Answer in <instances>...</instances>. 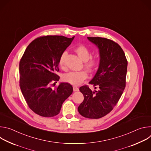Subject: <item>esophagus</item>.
Returning <instances> with one entry per match:
<instances>
[{"mask_svg":"<svg viewBox=\"0 0 151 151\" xmlns=\"http://www.w3.org/2000/svg\"><path fill=\"white\" fill-rule=\"evenodd\" d=\"M73 91H79V88L76 87V86H73Z\"/></svg>","mask_w":151,"mask_h":151,"instance_id":"esophagus-1","label":"esophagus"}]
</instances>
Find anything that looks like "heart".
<instances>
[{"label": "heart", "instance_id": "1", "mask_svg": "<svg viewBox=\"0 0 151 151\" xmlns=\"http://www.w3.org/2000/svg\"><path fill=\"white\" fill-rule=\"evenodd\" d=\"M75 52L79 57L84 61V66L89 70H94L97 65L98 60L96 57H90L91 52L89 49L83 45H79L75 48ZM67 52L64 51L61 53L59 58V65L61 68L64 67V60L67 55ZM88 73L85 70L78 72H70L63 75L64 81L72 85H78L87 78Z\"/></svg>", "mask_w": 151, "mask_h": 151}]
</instances>
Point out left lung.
<instances>
[{
    "mask_svg": "<svg viewBox=\"0 0 151 151\" xmlns=\"http://www.w3.org/2000/svg\"><path fill=\"white\" fill-rule=\"evenodd\" d=\"M99 51V69L87 85L79 88L83 101L78 107L83 117L99 119L108 114L119 101L125 87L128 62L121 47L114 41L100 37H88Z\"/></svg>",
    "mask_w": 151,
    "mask_h": 151,
    "instance_id": "8db88e82",
    "label": "left lung"
}]
</instances>
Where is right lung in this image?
I'll return each mask as SVG.
<instances>
[{
  "label": "right lung",
  "instance_id": "right-lung-1",
  "mask_svg": "<svg viewBox=\"0 0 151 151\" xmlns=\"http://www.w3.org/2000/svg\"><path fill=\"white\" fill-rule=\"evenodd\" d=\"M74 37L45 36L37 37L27 47L19 64V87L30 109L44 117L60 113L61 106L72 93V86L60 83L59 58Z\"/></svg>",
  "mask_w": 151,
  "mask_h": 151
}]
</instances>
